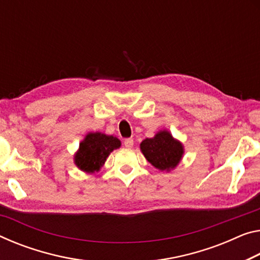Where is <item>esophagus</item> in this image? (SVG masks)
<instances>
[{
  "label": "esophagus",
  "mask_w": 260,
  "mask_h": 260,
  "mask_svg": "<svg viewBox=\"0 0 260 260\" xmlns=\"http://www.w3.org/2000/svg\"><path fill=\"white\" fill-rule=\"evenodd\" d=\"M133 145H134V140L132 138L123 140V146H125L126 148H132L133 147Z\"/></svg>",
  "instance_id": "34e87169"
}]
</instances>
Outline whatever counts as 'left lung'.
I'll return each instance as SVG.
<instances>
[{"label": "left lung", "mask_w": 260, "mask_h": 260, "mask_svg": "<svg viewBox=\"0 0 260 260\" xmlns=\"http://www.w3.org/2000/svg\"><path fill=\"white\" fill-rule=\"evenodd\" d=\"M141 150L145 157L159 170L174 169L183 156L182 143L176 141L167 131H162L151 139L141 142Z\"/></svg>", "instance_id": "8db88e82"}]
</instances>
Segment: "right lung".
<instances>
[{"label": "right lung", "mask_w": 260, "mask_h": 260, "mask_svg": "<svg viewBox=\"0 0 260 260\" xmlns=\"http://www.w3.org/2000/svg\"><path fill=\"white\" fill-rule=\"evenodd\" d=\"M120 147L117 138L102 133H90L80 143V149L75 155V163L81 170L94 172L105 163L111 151Z\"/></svg>", "instance_id": "add662e5"}]
</instances>
